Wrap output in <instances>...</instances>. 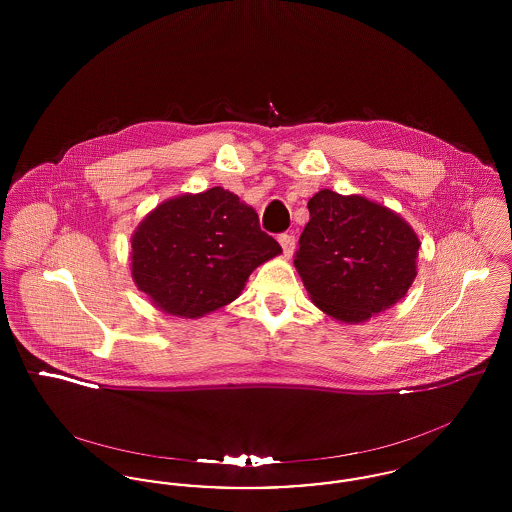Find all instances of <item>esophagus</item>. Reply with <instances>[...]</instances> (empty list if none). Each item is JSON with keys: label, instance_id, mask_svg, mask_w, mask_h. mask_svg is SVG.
I'll return each instance as SVG.
<instances>
[{"label": "esophagus", "instance_id": "obj_1", "mask_svg": "<svg viewBox=\"0 0 512 512\" xmlns=\"http://www.w3.org/2000/svg\"><path fill=\"white\" fill-rule=\"evenodd\" d=\"M278 242L282 245L284 255H286V257H292L293 249H295V236H293V234H288V232H284V234H280V236H278Z\"/></svg>", "mask_w": 512, "mask_h": 512}]
</instances>
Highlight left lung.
Returning a JSON list of instances; mask_svg holds the SVG:
<instances>
[{"instance_id": "8db88e82", "label": "left lung", "mask_w": 512, "mask_h": 512, "mask_svg": "<svg viewBox=\"0 0 512 512\" xmlns=\"http://www.w3.org/2000/svg\"><path fill=\"white\" fill-rule=\"evenodd\" d=\"M293 265L313 303L341 322H365L413 284L420 242L390 209L361 195L320 190L307 203Z\"/></svg>"}]
</instances>
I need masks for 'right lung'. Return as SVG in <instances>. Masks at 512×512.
Returning a JSON list of instances; mask_svg holds the SVG:
<instances>
[{
    "mask_svg": "<svg viewBox=\"0 0 512 512\" xmlns=\"http://www.w3.org/2000/svg\"><path fill=\"white\" fill-rule=\"evenodd\" d=\"M280 253L257 213L217 186L169 199L142 220L132 278L161 311L203 317L234 301L249 274Z\"/></svg>",
    "mask_w": 512,
    "mask_h": 512,
    "instance_id": "add662e5",
    "label": "right lung"
}]
</instances>
